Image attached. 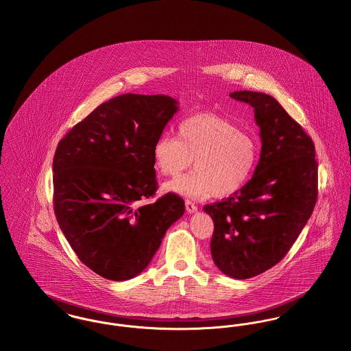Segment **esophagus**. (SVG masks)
<instances>
[{
    "mask_svg": "<svg viewBox=\"0 0 351 351\" xmlns=\"http://www.w3.org/2000/svg\"><path fill=\"white\" fill-rule=\"evenodd\" d=\"M185 209H186L188 213H195V212H197V206L195 205V202H192V201L189 200L185 201Z\"/></svg>",
    "mask_w": 351,
    "mask_h": 351,
    "instance_id": "obj_1",
    "label": "esophagus"
}]
</instances>
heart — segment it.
<instances>
[{
	"label": "heart",
	"instance_id": "b5f03b06",
	"mask_svg": "<svg viewBox=\"0 0 351 351\" xmlns=\"http://www.w3.org/2000/svg\"><path fill=\"white\" fill-rule=\"evenodd\" d=\"M152 159L165 176H178L193 163V171L165 184V191L191 199L226 197L249 182L259 159V145L233 121L202 113L185 118L178 138L159 136Z\"/></svg>",
	"mask_w": 351,
	"mask_h": 351
}]
</instances>
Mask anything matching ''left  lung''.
<instances>
[{"mask_svg": "<svg viewBox=\"0 0 351 351\" xmlns=\"http://www.w3.org/2000/svg\"><path fill=\"white\" fill-rule=\"evenodd\" d=\"M230 97L254 108L261 158L247 183L204 212L215 222V265L230 278L249 279L279 263L312 216L317 162L312 138L274 97L251 90Z\"/></svg>", "mask_w": 351, "mask_h": 351, "instance_id": "1", "label": "left lung"}]
</instances>
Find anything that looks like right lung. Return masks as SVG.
Masks as SVG:
<instances>
[{
	"mask_svg": "<svg viewBox=\"0 0 351 351\" xmlns=\"http://www.w3.org/2000/svg\"><path fill=\"white\" fill-rule=\"evenodd\" d=\"M165 95H121L75 125L55 151L53 209L79 259L102 278L139 275L168 228L182 217L184 200L156 189L152 149L179 110Z\"/></svg>",
	"mask_w": 351,
	"mask_h": 351,
	"instance_id": "right-lung-1",
	"label": "right lung"
}]
</instances>
